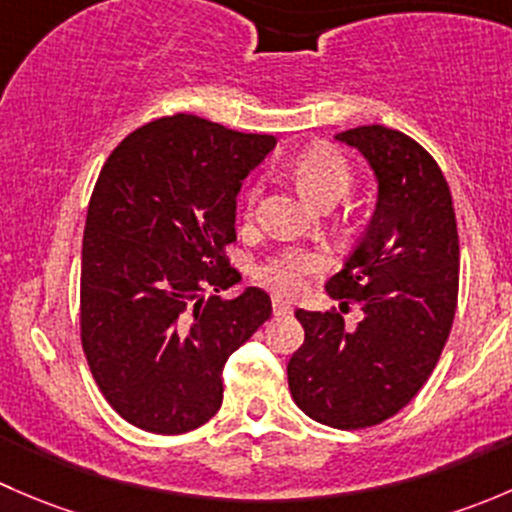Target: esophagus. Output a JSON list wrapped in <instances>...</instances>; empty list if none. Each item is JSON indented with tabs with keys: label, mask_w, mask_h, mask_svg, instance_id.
I'll return each mask as SVG.
<instances>
[{
	"label": "esophagus",
	"mask_w": 512,
	"mask_h": 512,
	"mask_svg": "<svg viewBox=\"0 0 512 512\" xmlns=\"http://www.w3.org/2000/svg\"><path fill=\"white\" fill-rule=\"evenodd\" d=\"M272 312L280 317V314H289L292 312V307H289V302H285L282 297H272Z\"/></svg>",
	"instance_id": "esophagus-1"
}]
</instances>
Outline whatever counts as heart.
Wrapping results in <instances>:
<instances>
[{"label":"heart","mask_w":512,"mask_h":512,"mask_svg":"<svg viewBox=\"0 0 512 512\" xmlns=\"http://www.w3.org/2000/svg\"><path fill=\"white\" fill-rule=\"evenodd\" d=\"M294 180L317 203H337L352 183V165L342 151L332 146H314L304 151L294 163ZM260 200V183L247 190L245 213L255 215ZM324 255L317 250H285L270 257L255 270V277L265 287L280 294H294L304 287L307 277L324 270Z\"/></svg>","instance_id":"obj_1"}]
</instances>
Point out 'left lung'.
Listing matches in <instances>:
<instances>
[{"mask_svg":"<svg viewBox=\"0 0 512 512\" xmlns=\"http://www.w3.org/2000/svg\"><path fill=\"white\" fill-rule=\"evenodd\" d=\"M359 148L379 178V203L329 297L361 309L347 327L337 309L294 317L304 342L287 364L292 399L324 426L359 431L396 416L441 359L458 304L456 210L431 153L394 128L337 133Z\"/></svg>","mask_w":512,"mask_h":512,"instance_id":"1","label":"left lung"}]
</instances>
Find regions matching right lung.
Instances as JSON below:
<instances>
[{"mask_svg":"<svg viewBox=\"0 0 512 512\" xmlns=\"http://www.w3.org/2000/svg\"><path fill=\"white\" fill-rule=\"evenodd\" d=\"M275 136L193 113L163 116L111 151L89 200L81 250V347L113 411L141 431L178 436L223 404V369L270 319L225 247L242 180Z\"/></svg>","mask_w":512,"mask_h":512,"instance_id":"right-lung-1","label":"right lung"}]
</instances>
